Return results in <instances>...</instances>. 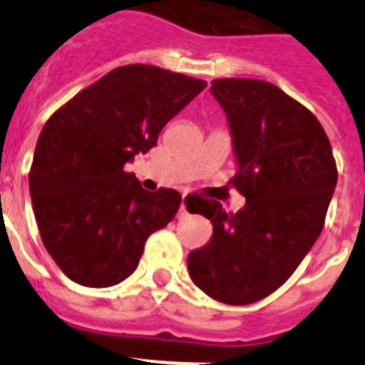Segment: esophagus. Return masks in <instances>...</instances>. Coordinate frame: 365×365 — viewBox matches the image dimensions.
<instances>
[{"mask_svg":"<svg viewBox=\"0 0 365 365\" xmlns=\"http://www.w3.org/2000/svg\"><path fill=\"white\" fill-rule=\"evenodd\" d=\"M177 215H179V217H185V215H186V206H185V202H182V205L179 206V214H177Z\"/></svg>","mask_w":365,"mask_h":365,"instance_id":"1","label":"esophagus"}]
</instances>
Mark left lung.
<instances>
[{
	"instance_id": "left-lung-1",
	"label": "left lung",
	"mask_w": 365,
	"mask_h": 365,
	"mask_svg": "<svg viewBox=\"0 0 365 365\" xmlns=\"http://www.w3.org/2000/svg\"><path fill=\"white\" fill-rule=\"evenodd\" d=\"M210 91L234 138L237 172L230 182L247 202L235 214L212 199L197 208L214 234L188 254V270L210 298L248 305L291 278L322 234L336 160L312 111L274 83L217 78Z\"/></svg>"
}]
</instances>
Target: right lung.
<instances>
[{"mask_svg":"<svg viewBox=\"0 0 365 365\" xmlns=\"http://www.w3.org/2000/svg\"><path fill=\"white\" fill-rule=\"evenodd\" d=\"M205 87L160 67L122 66L43 125L29 172L32 208L47 252L74 283L124 282L148 237L177 214L179 192H146L124 166L157 146L160 130Z\"/></svg>","mask_w":365,"mask_h":365,"instance_id":"right-lung-1","label":"right lung"}]
</instances>
